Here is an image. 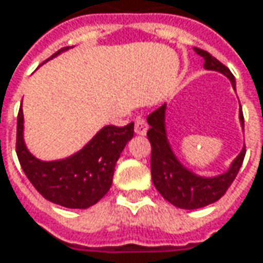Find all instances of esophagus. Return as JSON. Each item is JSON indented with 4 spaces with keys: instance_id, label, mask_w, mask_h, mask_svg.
I'll list each match as a JSON object with an SVG mask.
<instances>
[{
    "instance_id": "obj_1",
    "label": "esophagus",
    "mask_w": 263,
    "mask_h": 263,
    "mask_svg": "<svg viewBox=\"0 0 263 263\" xmlns=\"http://www.w3.org/2000/svg\"><path fill=\"white\" fill-rule=\"evenodd\" d=\"M135 132H136L137 135H140V136H145V135H146L147 123L145 118L137 117L136 120H135Z\"/></svg>"
}]
</instances>
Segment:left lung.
<instances>
[{
  "label": "left lung",
  "instance_id": "1",
  "mask_svg": "<svg viewBox=\"0 0 263 263\" xmlns=\"http://www.w3.org/2000/svg\"><path fill=\"white\" fill-rule=\"evenodd\" d=\"M196 54L203 58L206 70H215L227 76L236 89V79L221 61L209 52L195 48ZM165 104L157 108L147 116V139L151 142V173L157 190L170 203L181 209H197L217 202L226 195L228 187L234 181L238 170L246 155V146L241 149L237 158L233 161L227 173L217 177H199L181 165L170 146L165 133ZM240 121L245 127L243 112L240 111Z\"/></svg>",
  "mask_w": 263,
  "mask_h": 263
}]
</instances>
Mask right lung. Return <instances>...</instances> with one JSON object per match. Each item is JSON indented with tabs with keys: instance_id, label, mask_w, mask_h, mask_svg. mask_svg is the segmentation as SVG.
Here are the masks:
<instances>
[{
	"instance_id": "right-lung-1",
	"label": "right lung",
	"mask_w": 263,
	"mask_h": 263,
	"mask_svg": "<svg viewBox=\"0 0 263 263\" xmlns=\"http://www.w3.org/2000/svg\"><path fill=\"white\" fill-rule=\"evenodd\" d=\"M67 49L57 51L51 58ZM133 133L135 123L124 127L105 126L73 157L44 162L36 159L26 147L23 111L20 106L15 152L26 177L46 200L64 208L86 209L101 200L109 190L117 161Z\"/></svg>"
}]
</instances>
